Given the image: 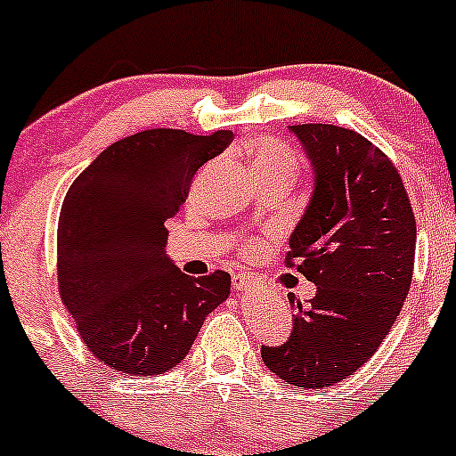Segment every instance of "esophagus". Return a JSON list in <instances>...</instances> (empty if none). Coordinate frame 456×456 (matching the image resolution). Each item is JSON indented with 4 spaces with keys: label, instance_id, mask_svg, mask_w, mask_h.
<instances>
[{
    "label": "esophagus",
    "instance_id": "34e87169",
    "mask_svg": "<svg viewBox=\"0 0 456 456\" xmlns=\"http://www.w3.org/2000/svg\"><path fill=\"white\" fill-rule=\"evenodd\" d=\"M232 285H233V292H238V294L248 292V289L253 288V279L251 277H244V274H233Z\"/></svg>",
    "mask_w": 456,
    "mask_h": 456
}]
</instances>
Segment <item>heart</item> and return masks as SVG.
Returning a JSON list of instances; mask_svg holds the SVG:
<instances>
[{
    "label": "heart",
    "instance_id": "b5f03b06",
    "mask_svg": "<svg viewBox=\"0 0 456 456\" xmlns=\"http://www.w3.org/2000/svg\"><path fill=\"white\" fill-rule=\"evenodd\" d=\"M253 167L259 177H289L298 173V155L274 138H262L253 144Z\"/></svg>",
    "mask_w": 456,
    "mask_h": 456
}]
</instances>
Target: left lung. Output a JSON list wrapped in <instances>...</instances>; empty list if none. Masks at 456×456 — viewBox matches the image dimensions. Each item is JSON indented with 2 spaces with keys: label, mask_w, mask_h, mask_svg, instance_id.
I'll return each mask as SVG.
<instances>
[{
  "label": "left lung",
  "mask_w": 456,
  "mask_h": 456,
  "mask_svg": "<svg viewBox=\"0 0 456 456\" xmlns=\"http://www.w3.org/2000/svg\"><path fill=\"white\" fill-rule=\"evenodd\" d=\"M289 129L316 183L285 266L318 289L307 307L297 301L292 333L262 346V359L285 383L320 389L357 372L387 338L411 285L418 232L400 173L368 138L324 123Z\"/></svg>",
  "instance_id": "obj_1"
}]
</instances>
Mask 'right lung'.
<instances>
[{"label":"right lung","mask_w":456,"mask_h":456,"mask_svg":"<svg viewBox=\"0 0 456 456\" xmlns=\"http://www.w3.org/2000/svg\"><path fill=\"white\" fill-rule=\"evenodd\" d=\"M232 140L227 129H147L103 149L69 188L58 220L60 298L108 368L153 377L179 366L205 316L227 301L232 274L182 273L164 251V223Z\"/></svg>","instance_id":"right-lung-1"}]
</instances>
